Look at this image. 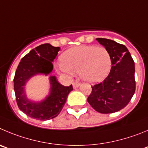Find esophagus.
Instances as JSON below:
<instances>
[{"mask_svg": "<svg viewBox=\"0 0 148 148\" xmlns=\"http://www.w3.org/2000/svg\"><path fill=\"white\" fill-rule=\"evenodd\" d=\"M79 85H80V83H79V82H75L73 83V87H74V88H78V87H79Z\"/></svg>", "mask_w": 148, "mask_h": 148, "instance_id": "esophagus-1", "label": "esophagus"}]
</instances>
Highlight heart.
<instances>
[{
	"label": "heart",
	"instance_id": "1",
	"mask_svg": "<svg viewBox=\"0 0 148 148\" xmlns=\"http://www.w3.org/2000/svg\"><path fill=\"white\" fill-rule=\"evenodd\" d=\"M60 71L66 74L79 73L83 80L91 83L102 81L112 67V57L104 47L81 45L70 48L60 57Z\"/></svg>",
	"mask_w": 148,
	"mask_h": 148
}]
</instances>
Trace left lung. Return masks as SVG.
Here are the masks:
<instances>
[{"mask_svg":"<svg viewBox=\"0 0 148 148\" xmlns=\"http://www.w3.org/2000/svg\"><path fill=\"white\" fill-rule=\"evenodd\" d=\"M96 40L108 49L112 65L105 79L91 87L88 101L96 111L109 114L123 109L134 94V62L125 45L107 38Z\"/></svg>","mask_w":148,"mask_h":148,"instance_id":"obj_1","label":"left lung"}]
</instances>
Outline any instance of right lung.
I'll return each mask as SVG.
<instances>
[{
  "instance_id": "1",
  "label": "right lung",
  "mask_w": 148,
  "mask_h": 148,
  "mask_svg": "<svg viewBox=\"0 0 148 148\" xmlns=\"http://www.w3.org/2000/svg\"><path fill=\"white\" fill-rule=\"evenodd\" d=\"M60 47L44 44L30 50L18 65L14 78V89L19 109L27 116L40 121H47L57 117L66 103L68 95L73 90L72 85H62L55 76L49 77L50 93L41 102H33L26 97L25 85L29 79L38 74H49L53 69L52 61Z\"/></svg>"
}]
</instances>
